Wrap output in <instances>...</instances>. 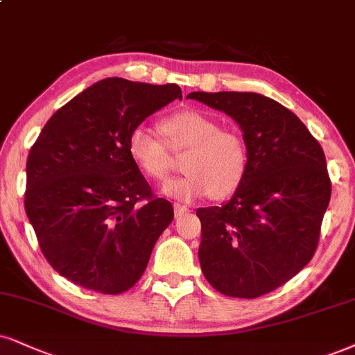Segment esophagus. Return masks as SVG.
Wrapping results in <instances>:
<instances>
[{"instance_id": "34e87169", "label": "esophagus", "mask_w": 355, "mask_h": 355, "mask_svg": "<svg viewBox=\"0 0 355 355\" xmlns=\"http://www.w3.org/2000/svg\"><path fill=\"white\" fill-rule=\"evenodd\" d=\"M187 212H189V209H187L186 205H181V204L174 205V216H176V217L184 216V214H187Z\"/></svg>"}]
</instances>
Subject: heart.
Wrapping results in <instances>:
<instances>
[{
    "label": "heart",
    "mask_w": 355,
    "mask_h": 355,
    "mask_svg": "<svg viewBox=\"0 0 355 355\" xmlns=\"http://www.w3.org/2000/svg\"><path fill=\"white\" fill-rule=\"evenodd\" d=\"M164 141L150 126L139 123L130 131L126 151L144 176L163 181L171 169V151H186L181 161L184 176L168 181L163 194L194 200L211 194L227 199L239 189L248 171V146L235 130L220 128L218 120L194 108L166 116L161 121Z\"/></svg>",
    "instance_id": "obj_1"
}]
</instances>
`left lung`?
Returning <instances> with one entry per match:
<instances>
[{"label": "left lung", "mask_w": 355, "mask_h": 355, "mask_svg": "<svg viewBox=\"0 0 355 355\" xmlns=\"http://www.w3.org/2000/svg\"><path fill=\"white\" fill-rule=\"evenodd\" d=\"M237 121L248 171L229 202L198 209L205 279L232 298L277 290L318 248L331 179L321 144L282 103L252 92L187 95Z\"/></svg>", "instance_id": "8db88e82"}]
</instances>
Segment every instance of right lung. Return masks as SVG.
Returning a JSON list of instances; mask_svg holds the SVG:
<instances>
[{
  "mask_svg": "<svg viewBox=\"0 0 355 355\" xmlns=\"http://www.w3.org/2000/svg\"><path fill=\"white\" fill-rule=\"evenodd\" d=\"M176 98V84L103 78L60 107L31 148L26 214L42 255L69 282L120 295L141 278L174 211L153 194L126 141Z\"/></svg>",
  "mask_w": 355,
  "mask_h": 355,
  "instance_id": "right-lung-1",
  "label": "right lung"
}]
</instances>
